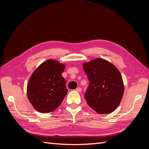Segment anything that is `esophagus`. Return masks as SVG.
Returning <instances> with one entry per match:
<instances>
[{"label":"esophagus","mask_w":149,"mask_h":149,"mask_svg":"<svg viewBox=\"0 0 149 149\" xmlns=\"http://www.w3.org/2000/svg\"><path fill=\"white\" fill-rule=\"evenodd\" d=\"M76 91H77V92L80 93V92H81V91H82V89L81 88H79V87H78V88H77L76 89Z\"/></svg>","instance_id":"obj_1"}]
</instances>
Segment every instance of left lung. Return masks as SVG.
I'll return each mask as SVG.
<instances>
[{
  "label": "left lung",
  "mask_w": 149,
  "mask_h": 149,
  "mask_svg": "<svg viewBox=\"0 0 149 149\" xmlns=\"http://www.w3.org/2000/svg\"><path fill=\"white\" fill-rule=\"evenodd\" d=\"M89 81L84 93L88 105L99 114H109L123 99L124 86L118 69L111 63L96 58L83 65Z\"/></svg>",
  "instance_id": "1"
}]
</instances>
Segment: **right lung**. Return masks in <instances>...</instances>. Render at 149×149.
<instances>
[{"instance_id":"1","label":"right lung","mask_w":149,"mask_h":149,"mask_svg":"<svg viewBox=\"0 0 149 149\" xmlns=\"http://www.w3.org/2000/svg\"><path fill=\"white\" fill-rule=\"evenodd\" d=\"M65 68L55 60H48L40 65L31 74L26 93L35 109L48 113L61 104L68 93L66 81L61 73Z\"/></svg>"}]
</instances>
